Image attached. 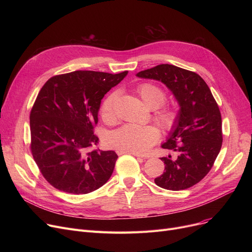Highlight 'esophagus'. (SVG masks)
Wrapping results in <instances>:
<instances>
[{
	"label": "esophagus",
	"instance_id": "obj_1",
	"mask_svg": "<svg viewBox=\"0 0 252 252\" xmlns=\"http://www.w3.org/2000/svg\"><path fill=\"white\" fill-rule=\"evenodd\" d=\"M126 153L131 154V155H134V156H136V157H142V158H146V157H144L143 155H141V154H139V153H134V152H125V151H121V150H118V151H117V154H118V155L126 154Z\"/></svg>",
	"mask_w": 252,
	"mask_h": 252
}]
</instances>
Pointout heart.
Instances as JSON below:
<instances>
[{"label":"heart","instance_id":"b5f03b06","mask_svg":"<svg viewBox=\"0 0 252 252\" xmlns=\"http://www.w3.org/2000/svg\"><path fill=\"white\" fill-rule=\"evenodd\" d=\"M137 93L143 103L150 109H157L165 102V92L150 83L138 86ZM117 93L112 92L106 96L100 106V113L106 122L112 123L115 119V102ZM156 122L163 128L170 129L177 122V113L171 109H162L155 113ZM159 130L154 126L126 125L119 127L108 137V143L113 148L143 154L146 153L159 139Z\"/></svg>","mask_w":252,"mask_h":252}]
</instances>
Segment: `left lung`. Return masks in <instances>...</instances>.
I'll return each instance as SVG.
<instances>
[{
  "instance_id": "left-lung-1",
  "label": "left lung",
  "mask_w": 252,
  "mask_h": 252,
  "mask_svg": "<svg viewBox=\"0 0 252 252\" xmlns=\"http://www.w3.org/2000/svg\"><path fill=\"white\" fill-rule=\"evenodd\" d=\"M137 76L161 82L180 105L177 122L161 145L178 156L161 158L165 171L154 182L166 190L188 189L208 174L221 148V115L218 103L199 74L175 65H157L138 72Z\"/></svg>"
}]
</instances>
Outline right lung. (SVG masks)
<instances>
[{
    "mask_svg": "<svg viewBox=\"0 0 252 252\" xmlns=\"http://www.w3.org/2000/svg\"><path fill=\"white\" fill-rule=\"evenodd\" d=\"M127 71L76 70L48 79L31 111V151L53 187L82 195L102 187L111 177L117 154L91 150L101 100Z\"/></svg>",
    "mask_w": 252,
    "mask_h": 252,
    "instance_id": "obj_1",
    "label": "right lung"
}]
</instances>
